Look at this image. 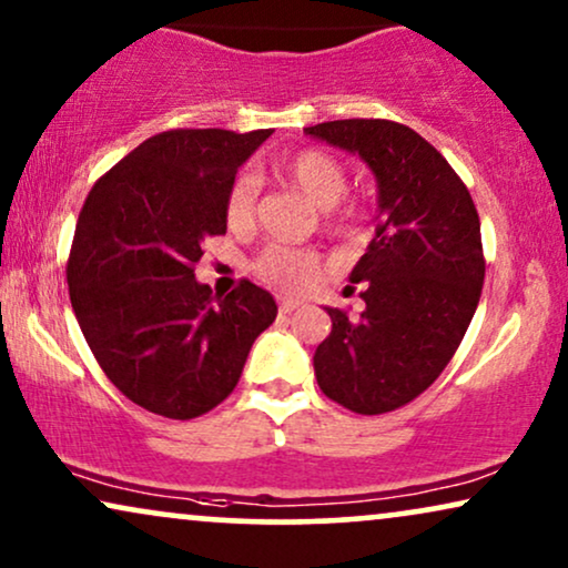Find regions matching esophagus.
<instances>
[{
    "label": "esophagus",
    "instance_id": "obj_1",
    "mask_svg": "<svg viewBox=\"0 0 568 568\" xmlns=\"http://www.w3.org/2000/svg\"><path fill=\"white\" fill-rule=\"evenodd\" d=\"M298 306H301V301H298V298H288V296H283V298H280V312H283V314H291V312H296Z\"/></svg>",
    "mask_w": 568,
    "mask_h": 568
}]
</instances>
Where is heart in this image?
<instances>
[{
	"label": "heart",
	"mask_w": 568,
	"mask_h": 568,
	"mask_svg": "<svg viewBox=\"0 0 568 568\" xmlns=\"http://www.w3.org/2000/svg\"><path fill=\"white\" fill-rule=\"evenodd\" d=\"M275 175L283 183H288L291 189L304 193L320 210L335 206L343 191H346V170H343V164L333 154L320 152V149H301V152L285 156L275 168ZM254 178H239L225 199V220L233 231H246L251 222H254ZM358 225L362 222H358V214L354 210H346L335 220V227L343 233H356ZM256 272L267 283L277 285V288L298 291L312 283L314 272H317V260L312 254H304V251L270 246L256 260Z\"/></svg>",
	"instance_id": "obj_1"
}]
</instances>
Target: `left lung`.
I'll return each mask as SVG.
<instances>
[{"label":"left lung","instance_id":"left-lung-1","mask_svg":"<svg viewBox=\"0 0 568 568\" xmlns=\"http://www.w3.org/2000/svg\"><path fill=\"white\" fill-rule=\"evenodd\" d=\"M304 133L358 156L377 181L375 239L348 275L364 285V312L322 306L333 329L314 351V375L351 412H393L440 377L477 312L475 201L433 143L400 123L335 120Z\"/></svg>","mask_w":568,"mask_h":568}]
</instances>
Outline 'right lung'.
Returning <instances> with one entry per match:
<instances>
[{"instance_id": "add662e5", "label": "right lung", "mask_w": 568, "mask_h": 568, "mask_svg": "<svg viewBox=\"0 0 568 568\" xmlns=\"http://www.w3.org/2000/svg\"><path fill=\"white\" fill-rule=\"evenodd\" d=\"M270 133L152 135L85 199L68 262L70 304L99 367L146 412L193 419L222 404L277 317L260 285L241 280L214 301L193 275L204 239L227 231L235 172Z\"/></svg>"}]
</instances>
